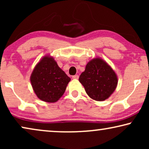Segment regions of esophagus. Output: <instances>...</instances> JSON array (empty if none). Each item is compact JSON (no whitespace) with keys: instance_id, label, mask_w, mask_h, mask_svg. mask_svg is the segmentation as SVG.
<instances>
[{"instance_id":"34e87169","label":"esophagus","mask_w":149,"mask_h":149,"mask_svg":"<svg viewBox=\"0 0 149 149\" xmlns=\"http://www.w3.org/2000/svg\"><path fill=\"white\" fill-rule=\"evenodd\" d=\"M72 79H79V75H74V76H72Z\"/></svg>"}]
</instances>
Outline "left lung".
I'll list each match as a JSON object with an SVG mask.
<instances>
[{
	"instance_id": "8db88e82",
	"label": "left lung",
	"mask_w": 149,
	"mask_h": 149,
	"mask_svg": "<svg viewBox=\"0 0 149 149\" xmlns=\"http://www.w3.org/2000/svg\"><path fill=\"white\" fill-rule=\"evenodd\" d=\"M87 94L96 101L111 96L117 87L118 79L113 68L102 59L96 58L87 63L79 79Z\"/></svg>"
}]
</instances>
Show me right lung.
I'll list each match as a JSON object with an SVG mask.
<instances>
[{
    "instance_id": "obj_1",
    "label": "right lung",
    "mask_w": 149,
    "mask_h": 149,
    "mask_svg": "<svg viewBox=\"0 0 149 149\" xmlns=\"http://www.w3.org/2000/svg\"><path fill=\"white\" fill-rule=\"evenodd\" d=\"M70 78L53 57L45 56L34 67L30 82L36 96L46 102H56L62 96Z\"/></svg>"
}]
</instances>
